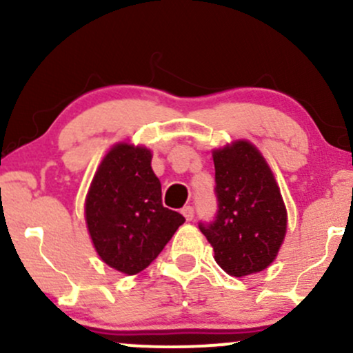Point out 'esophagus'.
I'll return each instance as SVG.
<instances>
[{"mask_svg":"<svg viewBox=\"0 0 353 353\" xmlns=\"http://www.w3.org/2000/svg\"><path fill=\"white\" fill-rule=\"evenodd\" d=\"M182 216L185 217V221H192L194 219V208L192 205H184V208L181 209Z\"/></svg>","mask_w":353,"mask_h":353,"instance_id":"34e87169","label":"esophagus"}]
</instances>
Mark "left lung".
Returning a JSON list of instances; mask_svg holds the SVG:
<instances>
[{
  "label": "left lung",
  "instance_id": "left-lung-1",
  "mask_svg": "<svg viewBox=\"0 0 353 353\" xmlns=\"http://www.w3.org/2000/svg\"><path fill=\"white\" fill-rule=\"evenodd\" d=\"M219 210L199 225L221 269L234 277L257 274L277 257L287 234V208L265 157L247 139L212 149Z\"/></svg>",
  "mask_w": 353,
  "mask_h": 353
}]
</instances>
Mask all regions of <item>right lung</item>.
<instances>
[{
  "instance_id": "add662e5",
  "label": "right lung",
  "mask_w": 353,
  "mask_h": 353,
  "mask_svg": "<svg viewBox=\"0 0 353 353\" xmlns=\"http://www.w3.org/2000/svg\"><path fill=\"white\" fill-rule=\"evenodd\" d=\"M152 151L129 141L116 143L96 169L84 219L94 250L125 275L144 270L171 241L184 217L163 205Z\"/></svg>"
}]
</instances>
